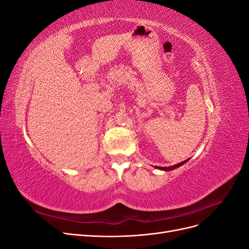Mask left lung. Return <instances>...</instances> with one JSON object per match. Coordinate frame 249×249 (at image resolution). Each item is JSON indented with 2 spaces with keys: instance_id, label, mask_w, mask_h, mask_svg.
<instances>
[{
  "instance_id": "obj_1",
  "label": "left lung",
  "mask_w": 249,
  "mask_h": 249,
  "mask_svg": "<svg viewBox=\"0 0 249 249\" xmlns=\"http://www.w3.org/2000/svg\"><path fill=\"white\" fill-rule=\"evenodd\" d=\"M188 160H189V159H187V160H185V161H183V162H180V163H178V164H176V165H173V166H168V167H159V166H156V168H157V169H160V170H164V171H170V170L176 169V168H178V167H179V166H182V165H184Z\"/></svg>"
}]
</instances>
